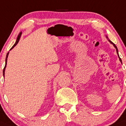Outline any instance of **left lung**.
I'll list each match as a JSON object with an SVG mask.
<instances>
[{
  "label": "left lung",
  "instance_id": "8db88e82",
  "mask_svg": "<svg viewBox=\"0 0 126 126\" xmlns=\"http://www.w3.org/2000/svg\"><path fill=\"white\" fill-rule=\"evenodd\" d=\"M106 37H107V39H108V37H107V36H106ZM108 40H109V42H110V43H111V44H112V45H113V46H114V47H115V48H116V53H117V54H118V56L119 59H120V62H121V63H122V61H121V59H120V56H119V55H118V49H117V47H116V45H115V44H114V43H113V42H111V41H110V40H109V39H108Z\"/></svg>",
  "mask_w": 126,
  "mask_h": 126
}]
</instances>
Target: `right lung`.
Returning a JSON list of instances; mask_svg holds the SVG:
<instances>
[{"label":"right lung","instance_id":"add662e5","mask_svg":"<svg viewBox=\"0 0 126 126\" xmlns=\"http://www.w3.org/2000/svg\"><path fill=\"white\" fill-rule=\"evenodd\" d=\"M21 34H22V32H20V34H18V35L17 38V40H16V42L15 44H14V45H13V47H11V49H10V50H11L12 49H13V47H14V46H16V45L17 44L18 42V41H19V40H20V37H21ZM8 54H9V52L7 53V54H6V59H5V67H4L3 70V77L5 76V68H6V64H7V63H6V62H7V58H8Z\"/></svg>","mask_w":126,"mask_h":126}]
</instances>
